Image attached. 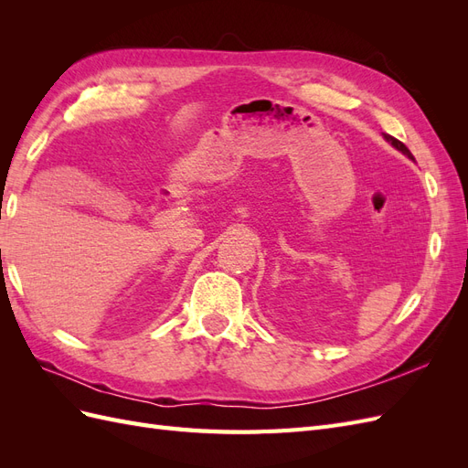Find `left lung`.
Here are the masks:
<instances>
[{"label": "left lung", "mask_w": 468, "mask_h": 468, "mask_svg": "<svg viewBox=\"0 0 468 468\" xmlns=\"http://www.w3.org/2000/svg\"><path fill=\"white\" fill-rule=\"evenodd\" d=\"M385 138L388 140V143L396 148V150H400L402 154H406L408 155V158H414V155H412V152H410L402 143H400V140L399 138H394V136H390V134H385Z\"/></svg>", "instance_id": "left-lung-1"}]
</instances>
